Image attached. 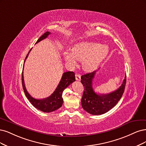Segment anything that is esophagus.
<instances>
[{
    "label": "esophagus",
    "mask_w": 146,
    "mask_h": 146,
    "mask_svg": "<svg viewBox=\"0 0 146 146\" xmlns=\"http://www.w3.org/2000/svg\"><path fill=\"white\" fill-rule=\"evenodd\" d=\"M75 77H76V81H80V80H81V75H80L79 74H75Z\"/></svg>",
    "instance_id": "obj_1"
}]
</instances>
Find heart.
<instances>
[{
    "instance_id": "obj_1",
    "label": "heart",
    "mask_w": 146,
    "mask_h": 146,
    "mask_svg": "<svg viewBox=\"0 0 146 146\" xmlns=\"http://www.w3.org/2000/svg\"><path fill=\"white\" fill-rule=\"evenodd\" d=\"M109 53V47L95 42L84 41L76 44L73 51H65L63 53L67 63L74 66L82 60V67L87 72L97 68Z\"/></svg>"
}]
</instances>
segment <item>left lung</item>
I'll return each instance as SVG.
<instances>
[{"instance_id":"1","label":"left lung","mask_w":146,"mask_h":146,"mask_svg":"<svg viewBox=\"0 0 146 146\" xmlns=\"http://www.w3.org/2000/svg\"><path fill=\"white\" fill-rule=\"evenodd\" d=\"M96 71L83 74L81 83L84 88L81 104L83 109L90 114L98 115L104 114L114 107L120 100L124 92L126 75L123 84L116 90L107 95L96 93L93 88V79Z\"/></svg>"}]
</instances>
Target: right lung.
<instances>
[{
    "instance_id": "1",
    "label": "right lung",
    "mask_w": 146,
    "mask_h": 146,
    "mask_svg": "<svg viewBox=\"0 0 146 146\" xmlns=\"http://www.w3.org/2000/svg\"><path fill=\"white\" fill-rule=\"evenodd\" d=\"M50 34L51 33L49 31L45 32L43 35H42L39 37V39L37 40L36 44L38 43V42H39L40 41L46 38L47 36ZM31 49L32 48L30 49L29 53L27 54L25 59L24 60V63ZM23 65H24V64H23ZM23 70H22V83L23 91H24L25 95L28 98V100L30 101V102L31 103V104L33 106L35 107H36L37 109H38L43 112L49 113L59 109L63 104V98L62 96V93H63V91L64 90V89L66 88L68 86H69L73 82L75 81V75L74 72H65L63 73L62 78H61L58 86L57 88H56L54 92L48 98L42 99H42L41 100H38V99H36L33 97H32L30 94L28 93L25 86L24 79H23Z\"/></svg>"
}]
</instances>
